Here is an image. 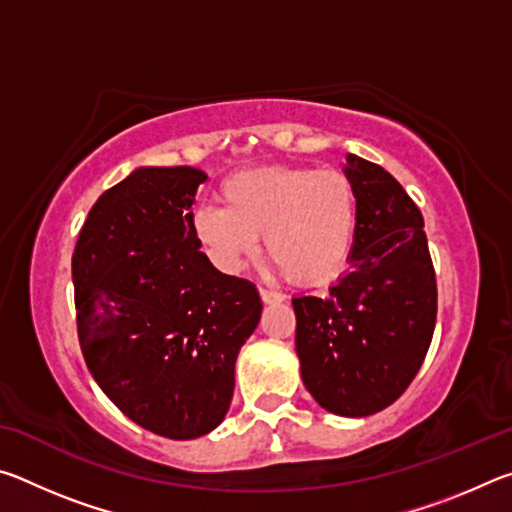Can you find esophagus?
Instances as JSON below:
<instances>
[{
    "label": "esophagus",
    "mask_w": 512,
    "mask_h": 512,
    "mask_svg": "<svg viewBox=\"0 0 512 512\" xmlns=\"http://www.w3.org/2000/svg\"><path fill=\"white\" fill-rule=\"evenodd\" d=\"M259 298H262V302H266V305H271V302H282L284 300L282 293H277L273 289H266V287H259Z\"/></svg>",
    "instance_id": "34e87169"
}]
</instances>
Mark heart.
Here are the masks:
<instances>
[{
    "instance_id": "heart-1",
    "label": "heart",
    "mask_w": 512,
    "mask_h": 512,
    "mask_svg": "<svg viewBox=\"0 0 512 512\" xmlns=\"http://www.w3.org/2000/svg\"><path fill=\"white\" fill-rule=\"evenodd\" d=\"M219 198L223 207L194 212L192 230L205 253L228 271L255 255L259 235L268 257L298 287H325L348 264L359 205L345 173L271 164L232 173Z\"/></svg>"
}]
</instances>
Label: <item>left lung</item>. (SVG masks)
Instances as JSON below:
<instances>
[{
  "mask_svg": "<svg viewBox=\"0 0 512 512\" xmlns=\"http://www.w3.org/2000/svg\"><path fill=\"white\" fill-rule=\"evenodd\" d=\"M352 271L327 298H293L296 352L307 391L329 413L366 418L418 375L436 327V271L418 205L397 180L357 155Z\"/></svg>",
  "mask_w": 512,
  "mask_h": 512,
  "instance_id": "8db88e82",
  "label": "left lung"
}]
</instances>
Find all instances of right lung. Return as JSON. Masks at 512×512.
Returning a JSON list of instances; mask_svg holds the SVG:
<instances>
[{
    "mask_svg": "<svg viewBox=\"0 0 512 512\" xmlns=\"http://www.w3.org/2000/svg\"><path fill=\"white\" fill-rule=\"evenodd\" d=\"M205 173L142 167L99 196L72 255L85 363L117 409L171 440L219 427L262 316L253 282L201 253L189 207Z\"/></svg>",
    "mask_w": 512,
    "mask_h": 512,
    "instance_id": "obj_1",
    "label": "right lung"
}]
</instances>
